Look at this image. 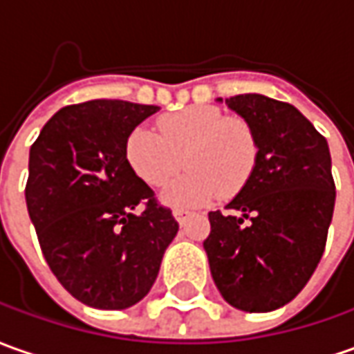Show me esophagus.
Masks as SVG:
<instances>
[{
	"instance_id": "34e87169",
	"label": "esophagus",
	"mask_w": 354,
	"mask_h": 354,
	"mask_svg": "<svg viewBox=\"0 0 354 354\" xmlns=\"http://www.w3.org/2000/svg\"><path fill=\"white\" fill-rule=\"evenodd\" d=\"M172 215H174V218H176L180 225H184L187 218H189V215H192V213H189V211H186V209H174V211H172Z\"/></svg>"
}]
</instances>
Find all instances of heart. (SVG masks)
Returning <instances> with one entry per match:
<instances>
[{
	"label": "heart",
	"mask_w": 354,
	"mask_h": 354,
	"mask_svg": "<svg viewBox=\"0 0 354 354\" xmlns=\"http://www.w3.org/2000/svg\"><path fill=\"white\" fill-rule=\"evenodd\" d=\"M155 129L137 126L126 139L127 165L149 186H162L180 168L187 172L160 192L167 205H203L234 196L258 162V137L244 118L213 106H187L158 118Z\"/></svg>",
	"instance_id": "1"
}]
</instances>
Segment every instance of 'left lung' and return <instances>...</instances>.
I'll use <instances>...</instances> for the list:
<instances>
[{
    "label": "left lung",
    "mask_w": 354,
    "mask_h": 354,
    "mask_svg": "<svg viewBox=\"0 0 354 354\" xmlns=\"http://www.w3.org/2000/svg\"><path fill=\"white\" fill-rule=\"evenodd\" d=\"M225 104L254 127L258 162L230 215L209 213L203 248L232 308L271 312L304 288L324 254L335 205L329 147L292 104L258 93Z\"/></svg>",
    "instance_id": "obj_1"
}]
</instances>
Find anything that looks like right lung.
<instances>
[{
  "label": "right lung",
  "instance_id": "right-lung-1",
  "mask_svg": "<svg viewBox=\"0 0 354 354\" xmlns=\"http://www.w3.org/2000/svg\"><path fill=\"white\" fill-rule=\"evenodd\" d=\"M158 110L106 98L66 106L30 147L28 217L52 273L86 306L126 310L145 298L176 236L170 209L126 158L127 136Z\"/></svg>",
  "mask_w": 354,
  "mask_h": 354
}]
</instances>
